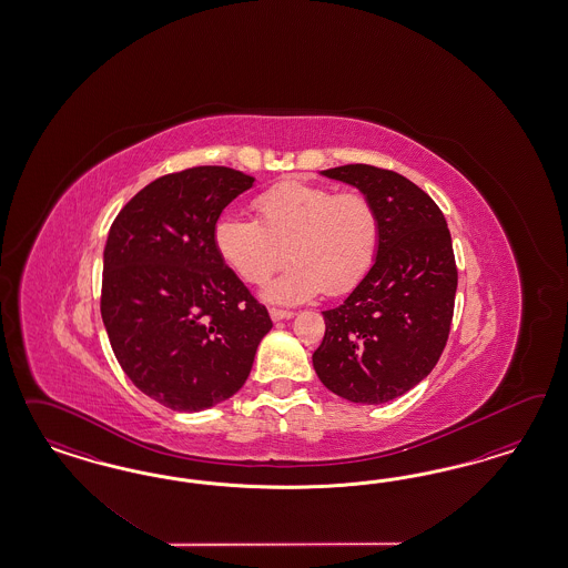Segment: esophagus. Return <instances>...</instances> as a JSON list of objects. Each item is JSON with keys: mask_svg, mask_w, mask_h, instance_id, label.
I'll return each instance as SVG.
<instances>
[{"mask_svg": "<svg viewBox=\"0 0 568 568\" xmlns=\"http://www.w3.org/2000/svg\"><path fill=\"white\" fill-rule=\"evenodd\" d=\"M292 310L271 308V318H273L275 323H278V321H287V318H292Z\"/></svg>", "mask_w": 568, "mask_h": 568, "instance_id": "1", "label": "esophagus"}]
</instances>
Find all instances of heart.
I'll use <instances>...</instances> for the list:
<instances>
[{
	"label": "heart",
	"mask_w": 568,
	"mask_h": 568,
	"mask_svg": "<svg viewBox=\"0 0 568 568\" xmlns=\"http://www.w3.org/2000/svg\"><path fill=\"white\" fill-rule=\"evenodd\" d=\"M258 219L226 212L214 224V245L231 271L264 283L287 258L295 262L264 290L275 304H302L318 293L354 290L375 264L381 221L358 191L335 193L287 179L254 200Z\"/></svg>",
	"instance_id": "1"
}]
</instances>
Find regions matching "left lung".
I'll return each instance as SVG.
<instances>
[{"instance_id":"obj_1","label":"left lung","mask_w":568,"mask_h":568,"mask_svg":"<svg viewBox=\"0 0 568 568\" xmlns=\"http://www.w3.org/2000/svg\"><path fill=\"white\" fill-rule=\"evenodd\" d=\"M377 207L381 241L368 275L337 308L312 354L323 385L356 404L404 396L446 347L458 271L442 210L413 181L368 164L323 171Z\"/></svg>"}]
</instances>
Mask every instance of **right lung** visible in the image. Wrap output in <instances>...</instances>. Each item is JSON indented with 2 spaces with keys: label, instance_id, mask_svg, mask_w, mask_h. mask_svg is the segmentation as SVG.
Listing matches in <instances>:
<instances>
[{
  "label": "right lung",
  "instance_id": "right-lung-1",
  "mask_svg": "<svg viewBox=\"0 0 568 568\" xmlns=\"http://www.w3.org/2000/svg\"><path fill=\"white\" fill-rule=\"evenodd\" d=\"M252 185L226 166L164 174L110 226L103 327L126 377L171 410L197 413L237 394L273 328L214 245L221 212Z\"/></svg>",
  "mask_w": 568,
  "mask_h": 568
}]
</instances>
